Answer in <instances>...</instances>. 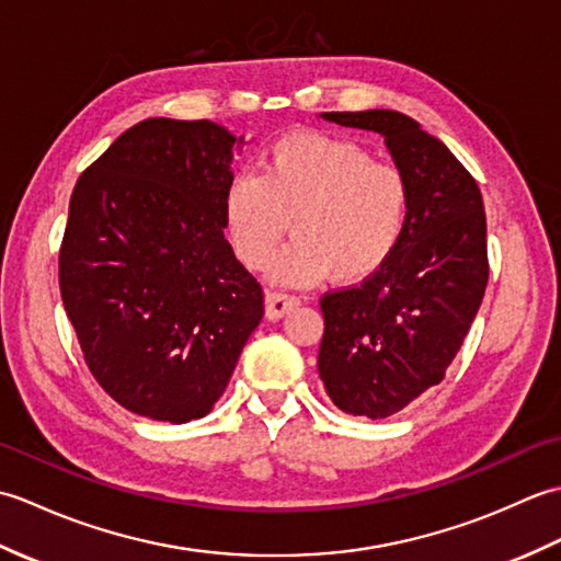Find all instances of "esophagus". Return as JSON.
<instances>
[{
	"label": "esophagus",
	"instance_id": "34e87169",
	"mask_svg": "<svg viewBox=\"0 0 561 561\" xmlns=\"http://www.w3.org/2000/svg\"><path fill=\"white\" fill-rule=\"evenodd\" d=\"M299 304H301V299L294 294H284V291H267L265 294V311H267V318H272V320L284 318Z\"/></svg>",
	"mask_w": 561,
	"mask_h": 561
}]
</instances>
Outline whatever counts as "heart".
<instances>
[{
	"mask_svg": "<svg viewBox=\"0 0 561 561\" xmlns=\"http://www.w3.org/2000/svg\"><path fill=\"white\" fill-rule=\"evenodd\" d=\"M294 241L272 279L316 284L335 274L359 282L386 265L410 219V183L398 165L374 161L350 139L289 135L265 151L257 173H236L224 195V224L250 270L272 260L284 233Z\"/></svg>",
	"mask_w": 561,
	"mask_h": 561,
	"instance_id": "b5f03b06",
	"label": "heart"
}]
</instances>
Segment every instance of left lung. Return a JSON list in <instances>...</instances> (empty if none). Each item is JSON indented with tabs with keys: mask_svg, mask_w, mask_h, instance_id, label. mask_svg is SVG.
Listing matches in <instances>:
<instances>
[{
	"mask_svg": "<svg viewBox=\"0 0 561 561\" xmlns=\"http://www.w3.org/2000/svg\"><path fill=\"white\" fill-rule=\"evenodd\" d=\"M386 139L410 183V219L383 267L320 299L318 374L342 412L368 420L438 386L468 335L490 279L482 193L444 141L398 111L323 113Z\"/></svg>",
	"mask_w": 561,
	"mask_h": 561,
	"instance_id": "left-lung-1",
	"label": "left lung"
}]
</instances>
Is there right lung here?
<instances>
[{
	"label": "right lung",
	"mask_w": 561,
	"mask_h": 561,
	"mask_svg": "<svg viewBox=\"0 0 561 561\" xmlns=\"http://www.w3.org/2000/svg\"><path fill=\"white\" fill-rule=\"evenodd\" d=\"M243 137L149 117L77 181L59 291L93 378L125 410L185 424L211 412L265 313L224 238Z\"/></svg>",
	"instance_id": "obj_1"
}]
</instances>
